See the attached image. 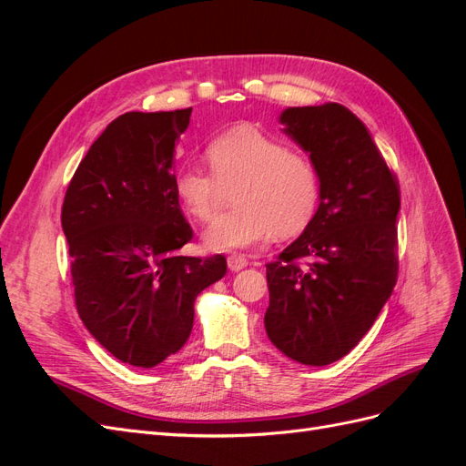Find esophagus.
I'll return each mask as SVG.
<instances>
[{
	"instance_id": "34e87169",
	"label": "esophagus",
	"mask_w": 466,
	"mask_h": 466,
	"mask_svg": "<svg viewBox=\"0 0 466 466\" xmlns=\"http://www.w3.org/2000/svg\"><path fill=\"white\" fill-rule=\"evenodd\" d=\"M247 264H248V262H247V257H245V255H237V252H233V255L228 257V266H229L231 272L243 270V268H245Z\"/></svg>"
}]
</instances>
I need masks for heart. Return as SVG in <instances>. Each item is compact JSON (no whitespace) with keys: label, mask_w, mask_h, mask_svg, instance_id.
<instances>
[{"label":"heart","mask_w":466,"mask_h":466,"mask_svg":"<svg viewBox=\"0 0 466 466\" xmlns=\"http://www.w3.org/2000/svg\"><path fill=\"white\" fill-rule=\"evenodd\" d=\"M211 175L196 167L175 173L173 190L187 214L206 221L216 211L221 188L237 185V209L216 218L204 231L211 250L247 248L270 235L295 237L313 221L320 200L315 163L303 153L250 126H238L206 147Z\"/></svg>","instance_id":"1"}]
</instances>
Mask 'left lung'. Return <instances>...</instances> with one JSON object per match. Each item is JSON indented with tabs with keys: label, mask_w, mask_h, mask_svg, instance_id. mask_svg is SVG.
I'll list each match as a JSON object with an SVG mask.
<instances>
[{
	"label": "left lung",
	"mask_w": 466,
	"mask_h": 466,
	"mask_svg": "<svg viewBox=\"0 0 466 466\" xmlns=\"http://www.w3.org/2000/svg\"><path fill=\"white\" fill-rule=\"evenodd\" d=\"M279 124L315 163L320 200L309 228L266 264L264 327L281 354L322 368L368 334L397 284L400 190L346 106H289Z\"/></svg>",
	"instance_id": "8db88e82"
}]
</instances>
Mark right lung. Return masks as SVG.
I'll return each mask as SVG.
<instances>
[{
    "label": "right lung",
    "mask_w": 466,
    "mask_h": 466,
    "mask_svg": "<svg viewBox=\"0 0 466 466\" xmlns=\"http://www.w3.org/2000/svg\"><path fill=\"white\" fill-rule=\"evenodd\" d=\"M192 108L126 112L79 163L62 206L77 313L116 360L155 368L187 344L194 301L228 272L221 255L180 257L192 238L173 190Z\"/></svg>",
    "instance_id": "right-lung-1"
}]
</instances>
